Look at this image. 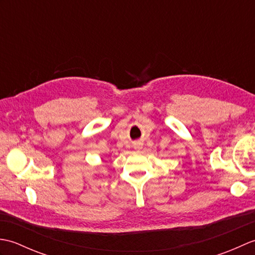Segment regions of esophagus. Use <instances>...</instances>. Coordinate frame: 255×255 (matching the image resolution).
I'll return each instance as SVG.
<instances>
[{
  "label": "esophagus",
  "instance_id": "obj_1",
  "mask_svg": "<svg viewBox=\"0 0 255 255\" xmlns=\"http://www.w3.org/2000/svg\"><path fill=\"white\" fill-rule=\"evenodd\" d=\"M134 149H136V150H140V149H141V144L137 143L136 145H134Z\"/></svg>",
  "mask_w": 255,
  "mask_h": 255
}]
</instances>
